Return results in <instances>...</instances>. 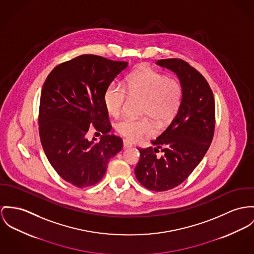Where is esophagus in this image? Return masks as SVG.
I'll list each match as a JSON object with an SVG mask.
<instances>
[{"instance_id": "esophagus-1", "label": "esophagus", "mask_w": 254, "mask_h": 254, "mask_svg": "<svg viewBox=\"0 0 254 254\" xmlns=\"http://www.w3.org/2000/svg\"><path fill=\"white\" fill-rule=\"evenodd\" d=\"M123 144H124V148H125V149L132 147V144H131V143H130L128 140H127V139H124V141H123Z\"/></svg>"}]
</instances>
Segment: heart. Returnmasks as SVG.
Instances as JSON below:
<instances>
[{
	"mask_svg": "<svg viewBox=\"0 0 254 254\" xmlns=\"http://www.w3.org/2000/svg\"><path fill=\"white\" fill-rule=\"evenodd\" d=\"M183 85L174 77H167L152 68H143L131 73L125 83H111L105 90L103 102L107 113L113 117L122 114L127 97L142 100L140 114L147 117L123 118L115 128L120 135L137 140L153 131L147 117L158 127L168 125L178 113L183 99Z\"/></svg>",
	"mask_w": 254,
	"mask_h": 254,
	"instance_id": "obj_1",
	"label": "heart"
}]
</instances>
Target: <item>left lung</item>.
Listing matches in <instances>:
<instances>
[{"label": "left lung", "instance_id": "left-lung-1", "mask_svg": "<svg viewBox=\"0 0 254 254\" xmlns=\"http://www.w3.org/2000/svg\"><path fill=\"white\" fill-rule=\"evenodd\" d=\"M156 64L178 75L183 99L167 128L152 140L156 148L138 149L134 172L146 189L166 191L184 183L207 153L215 133V98L207 80L188 62L163 59Z\"/></svg>", "mask_w": 254, "mask_h": 254}]
</instances>
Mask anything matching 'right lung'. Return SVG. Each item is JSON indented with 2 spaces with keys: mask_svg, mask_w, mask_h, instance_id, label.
<instances>
[{
  "mask_svg": "<svg viewBox=\"0 0 254 254\" xmlns=\"http://www.w3.org/2000/svg\"><path fill=\"white\" fill-rule=\"evenodd\" d=\"M127 62L84 54L53 68L39 102V131L43 151L63 180L76 188L102 179L109 159L123 148L112 126L103 96ZM103 133L98 142L86 138L88 127Z\"/></svg>",
  "mask_w": 254,
  "mask_h": 254,
  "instance_id": "1",
  "label": "right lung"
}]
</instances>
